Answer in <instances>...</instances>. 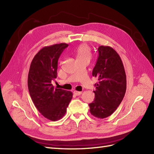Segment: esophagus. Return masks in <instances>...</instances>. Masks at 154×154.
Masks as SVG:
<instances>
[{
	"label": "esophagus",
	"mask_w": 154,
	"mask_h": 154,
	"mask_svg": "<svg viewBox=\"0 0 154 154\" xmlns=\"http://www.w3.org/2000/svg\"><path fill=\"white\" fill-rule=\"evenodd\" d=\"M73 93H74V94H75L76 96H80V95L82 94V92H79V91H75L73 92Z\"/></svg>",
	"instance_id": "obj_1"
}]
</instances>
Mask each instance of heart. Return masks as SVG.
I'll return each instance as SVG.
<instances>
[{
	"mask_svg": "<svg viewBox=\"0 0 154 154\" xmlns=\"http://www.w3.org/2000/svg\"><path fill=\"white\" fill-rule=\"evenodd\" d=\"M75 55L77 60L87 59L90 60L92 56L91 49L86 44L80 45L75 51Z\"/></svg>",
	"mask_w": 154,
	"mask_h": 154,
	"instance_id": "obj_1",
	"label": "heart"
}]
</instances>
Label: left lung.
I'll use <instances>...</instances> for the list:
<instances>
[{"label":"left lung","instance_id":"obj_1","mask_svg":"<svg viewBox=\"0 0 154 154\" xmlns=\"http://www.w3.org/2000/svg\"><path fill=\"white\" fill-rule=\"evenodd\" d=\"M98 51L99 56L92 76L99 81L95 84V98L89 107L92 116L103 119L112 115L122 102L127 78L122 60L115 50L108 46H100Z\"/></svg>","mask_w":154,"mask_h":154}]
</instances>
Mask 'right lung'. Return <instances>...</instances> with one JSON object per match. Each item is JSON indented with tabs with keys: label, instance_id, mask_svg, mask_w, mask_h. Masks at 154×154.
Returning <instances> with one entry per match:
<instances>
[{
	"label": "right lung",
	"instance_id": "1",
	"mask_svg": "<svg viewBox=\"0 0 154 154\" xmlns=\"http://www.w3.org/2000/svg\"><path fill=\"white\" fill-rule=\"evenodd\" d=\"M66 43L45 46L31 63L28 73V89L38 111L46 119L58 121L64 116L73 93L54 88L52 81L57 77L58 60Z\"/></svg>",
	"mask_w": 154,
	"mask_h": 154
}]
</instances>
